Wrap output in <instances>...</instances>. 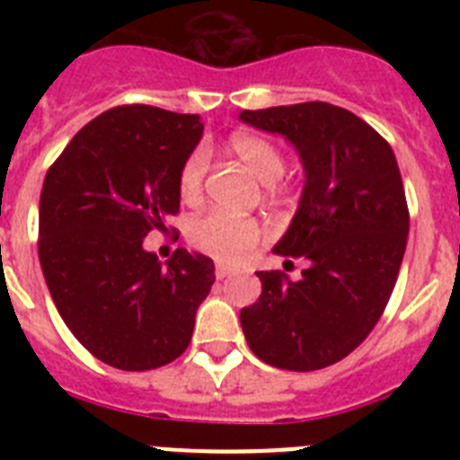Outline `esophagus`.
<instances>
[{
	"mask_svg": "<svg viewBox=\"0 0 460 460\" xmlns=\"http://www.w3.org/2000/svg\"><path fill=\"white\" fill-rule=\"evenodd\" d=\"M233 274V267L223 265V262H217V279H226V276Z\"/></svg>",
	"mask_w": 460,
	"mask_h": 460,
	"instance_id": "obj_1",
	"label": "esophagus"
}]
</instances>
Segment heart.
<instances>
[{
  "instance_id": "1",
  "label": "heart",
  "mask_w": 460,
  "mask_h": 460,
  "mask_svg": "<svg viewBox=\"0 0 460 460\" xmlns=\"http://www.w3.org/2000/svg\"><path fill=\"white\" fill-rule=\"evenodd\" d=\"M230 149L267 189L274 190V181L283 172V156L274 142L253 133H237L230 137ZM207 172V149H195L180 170V195L184 202H195L202 193ZM262 227L255 218L234 217L230 211H209L195 218L189 227V239L195 249L205 251L221 262H239L258 246Z\"/></svg>"
}]
</instances>
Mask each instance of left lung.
I'll use <instances>...</instances> for the list:
<instances>
[{"instance_id":"1","label":"left lung","mask_w":460,"mask_h":460,"mask_svg":"<svg viewBox=\"0 0 460 460\" xmlns=\"http://www.w3.org/2000/svg\"><path fill=\"white\" fill-rule=\"evenodd\" d=\"M239 119L299 154L302 198L274 253L308 262L299 280L258 271L262 292L242 308L243 336L276 368L332 367L371 334L396 286L410 230L396 156L367 121L323 101L243 110Z\"/></svg>"}]
</instances>
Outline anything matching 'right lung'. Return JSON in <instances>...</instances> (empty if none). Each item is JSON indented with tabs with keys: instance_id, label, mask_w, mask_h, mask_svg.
<instances>
[{
	"instance_id": "1",
	"label": "right lung",
	"mask_w": 460,
	"mask_h": 460,
	"mask_svg": "<svg viewBox=\"0 0 460 460\" xmlns=\"http://www.w3.org/2000/svg\"><path fill=\"white\" fill-rule=\"evenodd\" d=\"M198 115L119 105L80 128L48 170L39 260L71 334L108 367L149 371L189 348L214 262L142 246L180 211V170L202 137Z\"/></svg>"
}]
</instances>
